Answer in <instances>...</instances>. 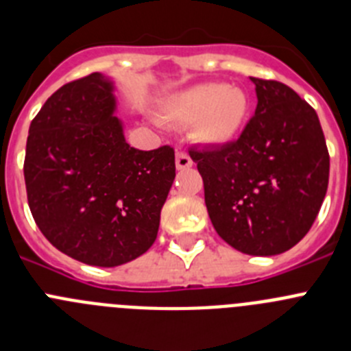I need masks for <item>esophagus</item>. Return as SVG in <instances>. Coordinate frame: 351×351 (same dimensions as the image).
Segmentation results:
<instances>
[{"label": "esophagus", "instance_id": "34e87169", "mask_svg": "<svg viewBox=\"0 0 351 351\" xmlns=\"http://www.w3.org/2000/svg\"><path fill=\"white\" fill-rule=\"evenodd\" d=\"M175 162H176V168L178 169H189L192 165H194L191 159V156H189L186 152H182V150H180V152H176Z\"/></svg>", "mask_w": 351, "mask_h": 351}]
</instances>
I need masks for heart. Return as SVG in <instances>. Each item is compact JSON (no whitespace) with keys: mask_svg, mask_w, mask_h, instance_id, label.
Here are the masks:
<instances>
[{"mask_svg":"<svg viewBox=\"0 0 351 351\" xmlns=\"http://www.w3.org/2000/svg\"><path fill=\"white\" fill-rule=\"evenodd\" d=\"M168 116L182 124H195V136L209 145L232 142L250 116V97L223 83L192 86L173 98Z\"/></svg>","mask_w":351,"mask_h":351,"instance_id":"b5f03b06","label":"heart"}]
</instances>
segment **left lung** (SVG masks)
<instances>
[{
  "mask_svg": "<svg viewBox=\"0 0 351 351\" xmlns=\"http://www.w3.org/2000/svg\"><path fill=\"white\" fill-rule=\"evenodd\" d=\"M258 106L235 142L191 149L209 218L234 250L274 256L308 234L329 183L315 110L284 83L251 77Z\"/></svg>",
  "mask_w": 351,
  "mask_h": 351,
  "instance_id": "obj_1",
  "label": "left lung"
}]
</instances>
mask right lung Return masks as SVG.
I'll list each match as a JSON object with an SVG mask.
<instances>
[{"label":"right lung","mask_w":351,"mask_h":351,"mask_svg":"<svg viewBox=\"0 0 351 351\" xmlns=\"http://www.w3.org/2000/svg\"><path fill=\"white\" fill-rule=\"evenodd\" d=\"M100 72L58 88L29 128L24 178L32 218L67 256L117 267L154 244L175 180V150H138L114 116Z\"/></svg>","instance_id":"obj_1"}]
</instances>
